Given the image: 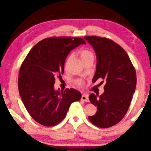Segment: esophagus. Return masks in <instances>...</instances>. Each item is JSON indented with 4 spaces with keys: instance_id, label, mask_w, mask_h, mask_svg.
<instances>
[{
    "instance_id": "esophagus-1",
    "label": "esophagus",
    "mask_w": 151,
    "mask_h": 151,
    "mask_svg": "<svg viewBox=\"0 0 151 151\" xmlns=\"http://www.w3.org/2000/svg\"><path fill=\"white\" fill-rule=\"evenodd\" d=\"M81 100L82 101H84V102H89L88 96L87 94H85V93H83V94H82V96H81Z\"/></svg>"
}]
</instances>
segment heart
I'll return each instance as SVG.
<instances>
[{
  "mask_svg": "<svg viewBox=\"0 0 151 151\" xmlns=\"http://www.w3.org/2000/svg\"><path fill=\"white\" fill-rule=\"evenodd\" d=\"M79 55H80V59H81V61H83L88 59V58H92V57H93V53L90 50H89L88 49H81L79 51ZM83 82L80 80H79L77 81V84L79 86H81L82 85Z\"/></svg>",
  "mask_w": 151,
  "mask_h": 151,
  "instance_id": "heart-1",
  "label": "heart"
}]
</instances>
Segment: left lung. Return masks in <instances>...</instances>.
Masks as SVG:
<instances>
[{"label":"left lung","instance_id":"8db88e82","mask_svg":"<svg viewBox=\"0 0 151 151\" xmlns=\"http://www.w3.org/2000/svg\"><path fill=\"white\" fill-rule=\"evenodd\" d=\"M84 39L94 49L97 58L92 82L100 78L106 81L102 95L89 96L97 112L88 118L96 127L109 128L127 112L137 85L136 71L124 49L114 41L98 36H85Z\"/></svg>","mask_w":151,"mask_h":151}]
</instances>
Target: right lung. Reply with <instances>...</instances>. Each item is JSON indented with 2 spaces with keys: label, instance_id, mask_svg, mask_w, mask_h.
Returning <instances> with one entry per match:
<instances>
[{
  "label": "right lung",
  "instance_id": "1",
  "mask_svg": "<svg viewBox=\"0 0 151 151\" xmlns=\"http://www.w3.org/2000/svg\"><path fill=\"white\" fill-rule=\"evenodd\" d=\"M81 44L82 38L57 37L44 39L31 49L19 70L18 87L27 112L45 127L58 124L65 117L71 103L81 99L75 89L58 91L56 78H61L64 63L71 50Z\"/></svg>",
  "mask_w": 151,
  "mask_h": 151
}]
</instances>
